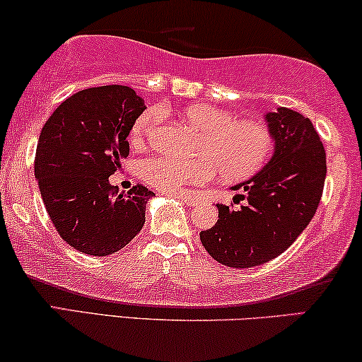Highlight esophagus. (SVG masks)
I'll return each mask as SVG.
<instances>
[{"label": "esophagus", "instance_id": "obj_1", "mask_svg": "<svg viewBox=\"0 0 362 362\" xmlns=\"http://www.w3.org/2000/svg\"><path fill=\"white\" fill-rule=\"evenodd\" d=\"M171 196H175V197H177V199H181L187 206H196L202 201V197L197 196V194H171Z\"/></svg>", "mask_w": 362, "mask_h": 362}]
</instances>
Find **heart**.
<instances>
[{"instance_id": "heart-1", "label": "heart", "mask_w": 362, "mask_h": 362, "mask_svg": "<svg viewBox=\"0 0 362 362\" xmlns=\"http://www.w3.org/2000/svg\"><path fill=\"white\" fill-rule=\"evenodd\" d=\"M181 118L201 130L194 148L197 156L191 160L155 156L143 163V177L156 189L171 194L185 186L209 181L217 171L224 180L240 181L254 176L269 161L274 138L259 122L234 118L230 112L207 103L185 107ZM161 120V108L143 112L132 128V140L145 141Z\"/></svg>"}]
</instances>
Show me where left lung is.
<instances>
[{
    "label": "left lung",
    "mask_w": 362,
    "mask_h": 362,
    "mask_svg": "<svg viewBox=\"0 0 362 362\" xmlns=\"http://www.w3.org/2000/svg\"><path fill=\"white\" fill-rule=\"evenodd\" d=\"M274 155L262 170L232 191L245 194L239 211L216 204L219 219L201 230L212 259L234 269L262 265L288 249L318 209L326 177V153L310 118L279 107L265 113Z\"/></svg>",
    "instance_id": "left-lung-1"
}]
</instances>
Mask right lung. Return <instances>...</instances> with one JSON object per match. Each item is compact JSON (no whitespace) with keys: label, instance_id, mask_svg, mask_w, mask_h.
I'll list each match as a JSON object with an SVG mask.
<instances>
[{"label":"right lung","instance_id":"right-lung-1","mask_svg":"<svg viewBox=\"0 0 362 362\" xmlns=\"http://www.w3.org/2000/svg\"><path fill=\"white\" fill-rule=\"evenodd\" d=\"M145 100L125 86L92 87L56 108L39 136L34 176L59 235L83 254L105 257L145 224V186L118 192L108 177L130 153L127 136Z\"/></svg>","mask_w":362,"mask_h":362}]
</instances>
